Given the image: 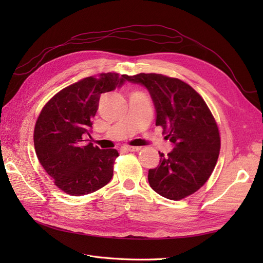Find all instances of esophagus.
Masks as SVG:
<instances>
[{"label":"esophagus","instance_id":"obj_1","mask_svg":"<svg viewBox=\"0 0 263 263\" xmlns=\"http://www.w3.org/2000/svg\"><path fill=\"white\" fill-rule=\"evenodd\" d=\"M124 150L126 151H139L141 149V147H132V146H124L123 147Z\"/></svg>","mask_w":263,"mask_h":263}]
</instances>
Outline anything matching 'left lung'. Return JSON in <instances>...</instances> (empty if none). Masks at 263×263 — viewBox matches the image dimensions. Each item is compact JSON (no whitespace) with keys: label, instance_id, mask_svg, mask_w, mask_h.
I'll return each mask as SVG.
<instances>
[{"label":"left lung","instance_id":"obj_1","mask_svg":"<svg viewBox=\"0 0 263 263\" xmlns=\"http://www.w3.org/2000/svg\"><path fill=\"white\" fill-rule=\"evenodd\" d=\"M125 79L148 90L156 108V125L168 130L173 149L160 155L159 165L149 169L155 192L179 201L201 189L216 165L220 137L210 108L193 87L176 78L139 73Z\"/></svg>","mask_w":263,"mask_h":263}]
</instances>
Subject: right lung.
Wrapping results in <instances>:
<instances>
[{
	"label": "right lung",
	"instance_id": "add662e5",
	"mask_svg": "<svg viewBox=\"0 0 263 263\" xmlns=\"http://www.w3.org/2000/svg\"><path fill=\"white\" fill-rule=\"evenodd\" d=\"M126 76L101 73L71 84L42 109L34 130L39 162L63 192L81 196L100 190L113 177L116 149L84 144L91 134L102 93L122 86Z\"/></svg>",
	"mask_w": 263,
	"mask_h": 263
}]
</instances>
